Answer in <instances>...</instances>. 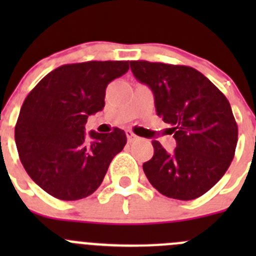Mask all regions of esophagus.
<instances>
[{"label": "esophagus", "mask_w": 256, "mask_h": 256, "mask_svg": "<svg viewBox=\"0 0 256 256\" xmlns=\"http://www.w3.org/2000/svg\"><path fill=\"white\" fill-rule=\"evenodd\" d=\"M138 138H140L138 136H136L134 133L130 132V130H126V140H128V142H134Z\"/></svg>", "instance_id": "1"}]
</instances>
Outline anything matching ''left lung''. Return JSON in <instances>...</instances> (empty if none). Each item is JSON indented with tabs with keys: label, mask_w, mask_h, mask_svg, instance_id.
Wrapping results in <instances>:
<instances>
[{
	"label": "left lung",
	"mask_w": 256,
	"mask_h": 256,
	"mask_svg": "<svg viewBox=\"0 0 256 256\" xmlns=\"http://www.w3.org/2000/svg\"><path fill=\"white\" fill-rule=\"evenodd\" d=\"M133 76L151 88L156 112L170 124L177 148L166 152L152 141L154 156L144 162L148 180L160 194L194 200L220 180L234 160L238 128L226 96L191 66L130 61Z\"/></svg>",
	"instance_id": "1"
}]
</instances>
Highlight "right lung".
Wrapping results in <instances>:
<instances>
[{"mask_svg":"<svg viewBox=\"0 0 256 256\" xmlns=\"http://www.w3.org/2000/svg\"><path fill=\"white\" fill-rule=\"evenodd\" d=\"M128 61H87L56 68L22 102L15 142L22 166L58 200L92 195L126 144V132H90L88 115L105 106L106 87L128 72Z\"/></svg>","mask_w":256,"mask_h":256,"instance_id":"1","label":"right lung"}]
</instances>
